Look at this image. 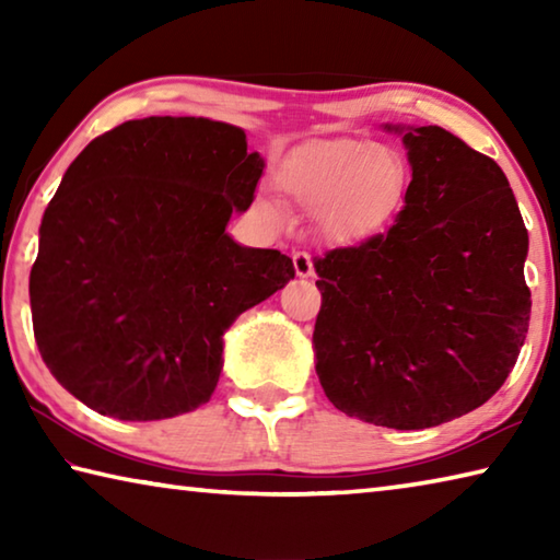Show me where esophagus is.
<instances>
[{
	"mask_svg": "<svg viewBox=\"0 0 560 560\" xmlns=\"http://www.w3.org/2000/svg\"><path fill=\"white\" fill-rule=\"evenodd\" d=\"M293 269L299 277H311L314 273V261H311L308 252H293Z\"/></svg>",
	"mask_w": 560,
	"mask_h": 560,
	"instance_id": "34e87169",
	"label": "esophagus"
}]
</instances>
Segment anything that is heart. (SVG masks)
<instances>
[{
    "label": "heart",
    "mask_w": 560,
    "mask_h": 560,
    "mask_svg": "<svg viewBox=\"0 0 560 560\" xmlns=\"http://www.w3.org/2000/svg\"><path fill=\"white\" fill-rule=\"evenodd\" d=\"M273 183L283 200L320 214L330 232L353 236L375 230L402 205L410 165L390 145L318 140L283 160Z\"/></svg>",
    "instance_id": "1"
}]
</instances>
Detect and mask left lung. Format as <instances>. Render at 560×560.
Segmentation results:
<instances>
[{"instance_id":"8db88e82","label":"left lung","mask_w":560,"mask_h":560,"mask_svg":"<svg viewBox=\"0 0 560 560\" xmlns=\"http://www.w3.org/2000/svg\"><path fill=\"white\" fill-rule=\"evenodd\" d=\"M412 179L385 232L314 257L316 373L348 417L438 428L494 395L526 340L528 232L494 160L405 132Z\"/></svg>"}]
</instances>
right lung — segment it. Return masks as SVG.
<instances>
[{"label": "right lung", "mask_w": 560, "mask_h": 560, "mask_svg": "<svg viewBox=\"0 0 560 560\" xmlns=\"http://www.w3.org/2000/svg\"><path fill=\"white\" fill-rule=\"evenodd\" d=\"M261 170L242 128L207 118L128 120L83 148L30 273L36 346L73 397L143 422L210 400L224 330L296 273L224 232Z\"/></svg>", "instance_id": "right-lung-1"}]
</instances>
